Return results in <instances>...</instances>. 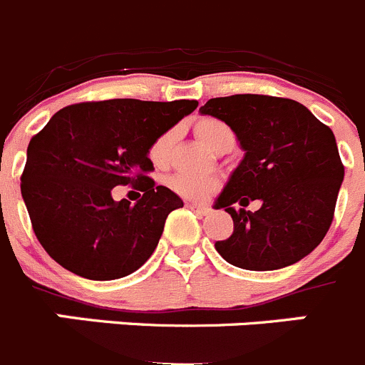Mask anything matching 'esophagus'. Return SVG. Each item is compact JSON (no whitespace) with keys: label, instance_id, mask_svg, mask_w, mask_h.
I'll return each mask as SVG.
<instances>
[{"label":"esophagus","instance_id":"34e87169","mask_svg":"<svg viewBox=\"0 0 365 365\" xmlns=\"http://www.w3.org/2000/svg\"><path fill=\"white\" fill-rule=\"evenodd\" d=\"M186 206H188L190 210H193L195 213H199V215H208L210 213L208 206H200V205H195V202H188Z\"/></svg>","mask_w":365,"mask_h":365}]
</instances>
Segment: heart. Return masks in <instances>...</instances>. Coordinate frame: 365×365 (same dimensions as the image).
I'll return each instance as SVG.
<instances>
[{
    "label": "heart",
    "mask_w": 365,
    "mask_h": 365,
    "mask_svg": "<svg viewBox=\"0 0 365 365\" xmlns=\"http://www.w3.org/2000/svg\"><path fill=\"white\" fill-rule=\"evenodd\" d=\"M195 133L200 141L205 143L212 152H228L235 145V133L232 132L226 123L215 117H202L195 123ZM173 143H175V130L170 128L160 133L155 141L152 143L148 150V157L153 165L160 166L168 160L172 153ZM168 186L179 195L193 200H205L206 197L212 195L217 188V182L210 177L199 175H186V173H177L172 179H168Z\"/></svg>",
    "instance_id": "1"
}]
</instances>
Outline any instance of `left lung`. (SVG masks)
I'll return each instance as SVG.
<instances>
[{"instance_id":"8db88e82","label":"left lung","mask_w":365,"mask_h":365,"mask_svg":"<svg viewBox=\"0 0 365 365\" xmlns=\"http://www.w3.org/2000/svg\"><path fill=\"white\" fill-rule=\"evenodd\" d=\"M224 121L244 157L213 208L228 212L233 233L217 240L226 262L252 272L292 266L322 242L335 213L344 166L335 135L293 99L237 93L199 110ZM259 200L257 212L235 210Z\"/></svg>"}]
</instances>
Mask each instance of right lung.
Masks as SVG:
<instances>
[{"instance_id": "right-lung-1", "label": "right lung", "mask_w": 365, "mask_h": 365, "mask_svg": "<svg viewBox=\"0 0 365 365\" xmlns=\"http://www.w3.org/2000/svg\"><path fill=\"white\" fill-rule=\"evenodd\" d=\"M199 103L110 99L61 108L30 139L21 195L50 257L90 280H113L143 266L159 244L166 217L182 200L146 172L152 143ZM140 185H137L136 182ZM143 197L115 203V185Z\"/></svg>"}]
</instances>
